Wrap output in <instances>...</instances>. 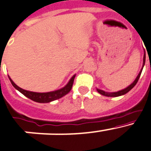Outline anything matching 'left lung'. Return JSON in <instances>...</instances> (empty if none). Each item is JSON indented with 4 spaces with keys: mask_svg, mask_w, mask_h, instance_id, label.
Listing matches in <instances>:
<instances>
[{
    "mask_svg": "<svg viewBox=\"0 0 151 151\" xmlns=\"http://www.w3.org/2000/svg\"><path fill=\"white\" fill-rule=\"evenodd\" d=\"M145 59H146V55H145V50H144V58H143V65H142V68L140 70L139 74H138V76L136 77L135 80L130 84L129 86H128L127 87L125 88V89H121V90L117 91V92H105V91H103L101 89H96V90L98 91L99 93H100L101 95L104 96H108V97H118V96H123V95L126 94L127 92H129L132 89L135 85H136L137 82H138V79H139L140 76H141V74H142V71L143 70V68L145 66Z\"/></svg>",
    "mask_w": 151,
    "mask_h": 151,
    "instance_id": "8db88e82",
    "label": "left lung"
}]
</instances>
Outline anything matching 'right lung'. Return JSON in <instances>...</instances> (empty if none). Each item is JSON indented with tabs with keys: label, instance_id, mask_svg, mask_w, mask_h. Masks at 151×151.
<instances>
[{
	"label": "right lung",
	"instance_id": "right-lung-1",
	"mask_svg": "<svg viewBox=\"0 0 151 151\" xmlns=\"http://www.w3.org/2000/svg\"><path fill=\"white\" fill-rule=\"evenodd\" d=\"M75 76L76 74L73 75L72 77L70 79V81H68V83L64 87L61 88V89H57V90L48 92H32V91L25 90V89H22V88H20L19 86H18L16 85V84L12 81V79L9 77V81H10V82H11L12 85L14 86V88H16V89L19 91L22 94H23L25 96H26L27 98L32 99V101H36V102L48 103L50 102V101H55L56 99H60V98L63 97V96H65L66 94H68V93L70 91L71 88H72L73 83H74V80Z\"/></svg>",
	"mask_w": 151,
	"mask_h": 151
}]
</instances>
